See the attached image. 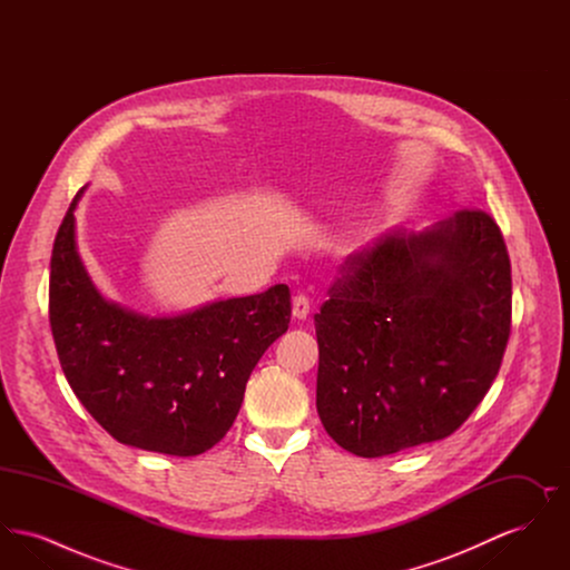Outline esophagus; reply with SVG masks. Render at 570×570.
Wrapping results in <instances>:
<instances>
[{"instance_id":"34e87169","label":"esophagus","mask_w":570,"mask_h":570,"mask_svg":"<svg viewBox=\"0 0 570 570\" xmlns=\"http://www.w3.org/2000/svg\"><path fill=\"white\" fill-rule=\"evenodd\" d=\"M309 316V298L305 295H297L293 301V318L295 321H305Z\"/></svg>"}]
</instances>
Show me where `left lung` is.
<instances>
[{"label":"left lung","instance_id":"obj_1","mask_svg":"<svg viewBox=\"0 0 570 570\" xmlns=\"http://www.w3.org/2000/svg\"><path fill=\"white\" fill-rule=\"evenodd\" d=\"M316 314L318 416L342 449L382 458L453 434L498 376L511 263L483 212L393 228L346 261Z\"/></svg>","mask_w":570,"mask_h":570}]
</instances>
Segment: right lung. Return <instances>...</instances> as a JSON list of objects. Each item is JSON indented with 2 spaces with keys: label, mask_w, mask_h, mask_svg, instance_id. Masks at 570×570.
<instances>
[{
  "label": "right lung",
  "mask_w": 570,
  "mask_h": 570,
  "mask_svg": "<svg viewBox=\"0 0 570 570\" xmlns=\"http://www.w3.org/2000/svg\"><path fill=\"white\" fill-rule=\"evenodd\" d=\"M51 256L49 314L61 370L87 412L117 442L177 458L209 451L230 430L245 384L291 323V291L217 298L149 316L102 295L77 245L75 212Z\"/></svg>",
  "instance_id": "obj_1"
}]
</instances>
